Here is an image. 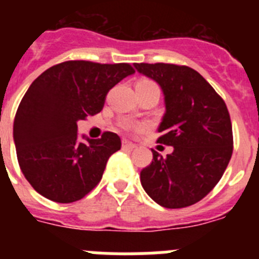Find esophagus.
<instances>
[{"instance_id":"esophagus-1","label":"esophagus","mask_w":259,"mask_h":259,"mask_svg":"<svg viewBox=\"0 0 259 259\" xmlns=\"http://www.w3.org/2000/svg\"><path fill=\"white\" fill-rule=\"evenodd\" d=\"M122 148H123V149H124V150H132V149H135V148H136V144L131 143V141L123 140Z\"/></svg>"}]
</instances>
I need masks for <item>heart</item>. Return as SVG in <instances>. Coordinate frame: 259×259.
Wrapping results in <instances>:
<instances>
[{
  "mask_svg": "<svg viewBox=\"0 0 259 259\" xmlns=\"http://www.w3.org/2000/svg\"><path fill=\"white\" fill-rule=\"evenodd\" d=\"M141 81H149V80H141ZM125 127H130V124H125Z\"/></svg>",
  "mask_w": 259,
  "mask_h": 259,
  "instance_id": "1",
  "label": "heart"
}]
</instances>
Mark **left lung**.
<instances>
[{"instance_id":"1","label":"left lung","mask_w":259,"mask_h":259,"mask_svg":"<svg viewBox=\"0 0 259 259\" xmlns=\"http://www.w3.org/2000/svg\"><path fill=\"white\" fill-rule=\"evenodd\" d=\"M134 66L161 87L166 111L158 143L174 148L167 157L152 150V163L140 172L141 185L161 206H191L217 185L232 155L227 106L193 68L168 63Z\"/></svg>"}]
</instances>
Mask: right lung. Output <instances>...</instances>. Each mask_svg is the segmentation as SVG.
Wrapping results in <instances>:
<instances>
[{"instance_id":"obj_1","label":"right lung","mask_w":259,"mask_h":259,"mask_svg":"<svg viewBox=\"0 0 259 259\" xmlns=\"http://www.w3.org/2000/svg\"><path fill=\"white\" fill-rule=\"evenodd\" d=\"M128 63L68 61L44 71L20 101L14 143L20 170L37 193L59 203L79 201L100 183L120 137L105 132L79 140L77 122L100 113L107 92L134 74Z\"/></svg>"}]
</instances>
